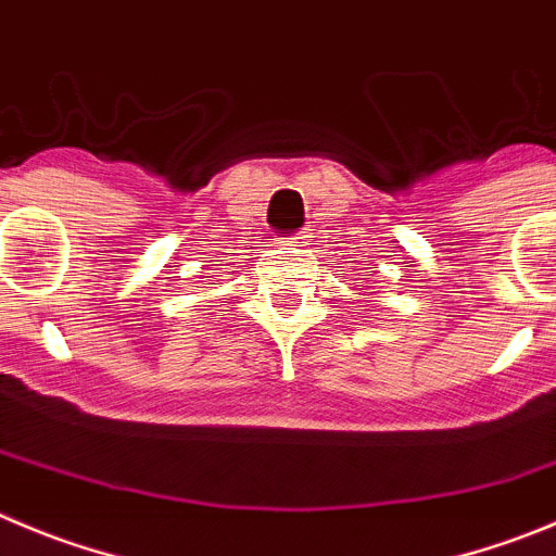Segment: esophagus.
<instances>
[{
  "instance_id": "34e87169",
  "label": "esophagus",
  "mask_w": 556,
  "mask_h": 556,
  "mask_svg": "<svg viewBox=\"0 0 556 556\" xmlns=\"http://www.w3.org/2000/svg\"><path fill=\"white\" fill-rule=\"evenodd\" d=\"M307 232H295V236H290L288 241H282L285 247H307Z\"/></svg>"
}]
</instances>
